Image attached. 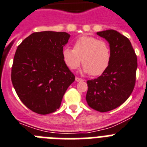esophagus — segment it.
<instances>
[{"mask_svg":"<svg viewBox=\"0 0 147 147\" xmlns=\"http://www.w3.org/2000/svg\"><path fill=\"white\" fill-rule=\"evenodd\" d=\"M82 81H83V79H82V78H80L78 77H76V82H82Z\"/></svg>","mask_w":147,"mask_h":147,"instance_id":"34e87169","label":"esophagus"}]
</instances>
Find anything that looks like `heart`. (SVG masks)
I'll return each instance as SVG.
<instances>
[{"mask_svg": "<svg viewBox=\"0 0 147 147\" xmlns=\"http://www.w3.org/2000/svg\"><path fill=\"white\" fill-rule=\"evenodd\" d=\"M63 59L70 69H76L82 63L83 72L93 76L102 75L111 61L110 47L107 42L94 37L82 36L75 42L74 48L65 47Z\"/></svg>", "mask_w": 147, "mask_h": 147, "instance_id": "b5f03b06", "label": "heart"}]
</instances>
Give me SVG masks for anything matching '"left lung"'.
<instances>
[{"label": "left lung", "instance_id": "8db88e82", "mask_svg": "<svg viewBox=\"0 0 147 147\" xmlns=\"http://www.w3.org/2000/svg\"><path fill=\"white\" fill-rule=\"evenodd\" d=\"M108 41L111 61L97 78L88 81L86 100L95 110L105 113L127 100L134 88L138 59L129 39L113 29L96 32Z\"/></svg>", "mask_w": 147, "mask_h": 147}]
</instances>
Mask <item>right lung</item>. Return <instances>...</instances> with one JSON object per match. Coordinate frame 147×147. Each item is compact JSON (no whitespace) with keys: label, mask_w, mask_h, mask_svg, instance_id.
Returning a JSON list of instances; mask_svg holds the SVG:
<instances>
[{"label":"right lung","mask_w":147,"mask_h":147,"mask_svg":"<svg viewBox=\"0 0 147 147\" xmlns=\"http://www.w3.org/2000/svg\"><path fill=\"white\" fill-rule=\"evenodd\" d=\"M69 38L63 32H34L16 51L12 83L23 104L38 114L47 115L59 109L75 81L62 55Z\"/></svg>","instance_id":"obj_1"}]
</instances>
